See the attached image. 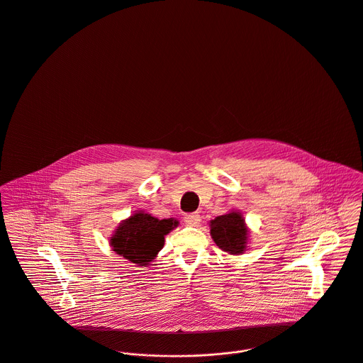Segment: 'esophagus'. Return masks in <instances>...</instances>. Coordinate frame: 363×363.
<instances>
[{"mask_svg": "<svg viewBox=\"0 0 363 363\" xmlns=\"http://www.w3.org/2000/svg\"><path fill=\"white\" fill-rule=\"evenodd\" d=\"M199 221H201V216H199L198 213H190V215H186V216H184V223H186L187 225H190V227L198 225Z\"/></svg>", "mask_w": 363, "mask_h": 363, "instance_id": "1", "label": "esophagus"}]
</instances>
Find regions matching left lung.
<instances>
[{
  "label": "left lung",
  "instance_id": "left-lung-1",
  "mask_svg": "<svg viewBox=\"0 0 363 363\" xmlns=\"http://www.w3.org/2000/svg\"><path fill=\"white\" fill-rule=\"evenodd\" d=\"M211 235L221 250L242 255L246 250L249 231L241 213L231 212L211 220Z\"/></svg>",
  "mask_w": 363,
  "mask_h": 363
}]
</instances>
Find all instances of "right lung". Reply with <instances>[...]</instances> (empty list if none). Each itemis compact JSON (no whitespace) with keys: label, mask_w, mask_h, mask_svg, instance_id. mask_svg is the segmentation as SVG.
Here are the masks:
<instances>
[{"label":"right lung","mask_w":363,"mask_h":363,"mask_svg":"<svg viewBox=\"0 0 363 363\" xmlns=\"http://www.w3.org/2000/svg\"><path fill=\"white\" fill-rule=\"evenodd\" d=\"M177 224L179 221L174 218L160 220L139 211L122 220L113 237H110V245L123 259L139 266H147L164 247L165 235Z\"/></svg>","instance_id":"obj_1"}]
</instances>
